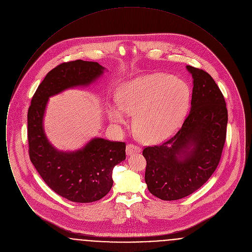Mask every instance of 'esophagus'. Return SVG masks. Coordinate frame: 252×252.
I'll list each match as a JSON object with an SVG mask.
<instances>
[{"label":"esophagus","instance_id":"1","mask_svg":"<svg viewBox=\"0 0 252 252\" xmlns=\"http://www.w3.org/2000/svg\"><path fill=\"white\" fill-rule=\"evenodd\" d=\"M141 151H142V149L139 146H136V145H133V144H127L126 145V152L127 156H131V155H134L135 153H140Z\"/></svg>","mask_w":252,"mask_h":252}]
</instances>
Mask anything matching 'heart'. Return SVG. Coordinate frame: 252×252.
Masks as SVG:
<instances>
[{
  "label": "heart",
  "mask_w": 252,
  "mask_h": 252,
  "mask_svg": "<svg viewBox=\"0 0 252 252\" xmlns=\"http://www.w3.org/2000/svg\"><path fill=\"white\" fill-rule=\"evenodd\" d=\"M117 105L107 109L109 121L127 126L134 115V127L147 144H158L173 136L185 119L191 104V89L171 74L156 72L133 78L121 85Z\"/></svg>",
  "instance_id": "1"
}]
</instances>
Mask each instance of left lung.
<instances>
[{"label":"left lung","mask_w":252,"mask_h":252,"mask_svg":"<svg viewBox=\"0 0 252 252\" xmlns=\"http://www.w3.org/2000/svg\"><path fill=\"white\" fill-rule=\"evenodd\" d=\"M192 74L191 110L166 143L143 151L148 191L162 200H178L199 189L219 163L226 140L228 110L213 77L186 66Z\"/></svg>","instance_id":"left-lung-1"}]
</instances>
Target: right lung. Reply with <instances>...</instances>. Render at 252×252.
I'll list each match as a JSON object with an SVG mask.
<instances>
[{"label":"right lung","instance_id":"obj_1","mask_svg":"<svg viewBox=\"0 0 252 252\" xmlns=\"http://www.w3.org/2000/svg\"><path fill=\"white\" fill-rule=\"evenodd\" d=\"M107 71L94 61L62 63L47 73L36 89L28 109V144L31 162L45 183L72 202L90 203L108 193L112 170L126 159V144L94 137L74 151L60 150L44 130L49 98L73 88H87Z\"/></svg>","mask_w":252,"mask_h":252}]
</instances>
